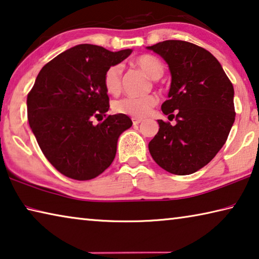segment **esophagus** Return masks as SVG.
I'll return each instance as SVG.
<instances>
[{
	"instance_id": "34e87169",
	"label": "esophagus",
	"mask_w": 259,
	"mask_h": 259,
	"mask_svg": "<svg viewBox=\"0 0 259 259\" xmlns=\"http://www.w3.org/2000/svg\"><path fill=\"white\" fill-rule=\"evenodd\" d=\"M132 121H133V125H139L140 122H142V119L140 118H132Z\"/></svg>"
}]
</instances>
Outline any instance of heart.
I'll list each match as a JSON object with an SVG mask.
<instances>
[{"label":"heart","instance_id":"obj_1","mask_svg":"<svg viewBox=\"0 0 259 259\" xmlns=\"http://www.w3.org/2000/svg\"><path fill=\"white\" fill-rule=\"evenodd\" d=\"M135 65L145 71L150 78L157 79L163 75L162 62L157 58L149 54H143L135 59ZM105 90L111 95H117L121 87V66L113 65L105 70L103 77ZM157 104V98L153 95L143 97H125L118 99L112 104L114 112L126 114L134 118L146 117L150 110Z\"/></svg>","mask_w":259,"mask_h":259}]
</instances>
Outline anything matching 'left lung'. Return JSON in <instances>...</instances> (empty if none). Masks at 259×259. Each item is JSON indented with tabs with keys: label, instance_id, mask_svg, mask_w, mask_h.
Masks as SVG:
<instances>
[{
	"label": "left lung",
	"instance_id": "8db88e82",
	"mask_svg": "<svg viewBox=\"0 0 259 259\" xmlns=\"http://www.w3.org/2000/svg\"><path fill=\"white\" fill-rule=\"evenodd\" d=\"M147 49L168 63L169 99L161 109L176 120L174 126L157 120L160 130L149 153L170 174H193L213 160L228 138L235 121L233 84L217 58L194 44L165 40Z\"/></svg>",
	"mask_w": 259,
	"mask_h": 259
}]
</instances>
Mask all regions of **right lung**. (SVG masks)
Wrapping results in <instances>:
<instances>
[{
  "label": "right lung",
  "mask_w": 259,
  "mask_h": 259,
  "mask_svg": "<svg viewBox=\"0 0 259 259\" xmlns=\"http://www.w3.org/2000/svg\"><path fill=\"white\" fill-rule=\"evenodd\" d=\"M132 53L82 44L62 52L39 71L27 95V119L42 154L65 176L97 177L113 162L120 134L132 126L126 114L106 116L105 70ZM106 119L98 125L92 119Z\"/></svg>",
  "instance_id": "1"
}]
</instances>
